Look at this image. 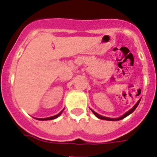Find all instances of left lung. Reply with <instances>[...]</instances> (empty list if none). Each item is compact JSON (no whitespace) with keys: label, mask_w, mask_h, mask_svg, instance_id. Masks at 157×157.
<instances>
[{"label":"left lung","mask_w":157,"mask_h":157,"mask_svg":"<svg viewBox=\"0 0 157 157\" xmlns=\"http://www.w3.org/2000/svg\"><path fill=\"white\" fill-rule=\"evenodd\" d=\"M140 101H141V99L138 100V102H137L136 104H135V105L133 106V108L131 109H130L129 111H128V112H127L126 113H124V115H122V116H121V117H120L119 118H109V117H103V116L99 115V114L97 113H96V112H94V111H93L92 109H91V111H92L93 113H94V115H95V117H98V118H99V119H101V120H105V121H121V120L124 119V118H125V117H128V116L130 115V114H131V113H133L134 111H135V109L137 108V106H138V104H139V102H140Z\"/></svg>","instance_id":"8db88e82"}]
</instances>
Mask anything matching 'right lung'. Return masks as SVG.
Instances as JSON below:
<instances>
[{
	"mask_svg": "<svg viewBox=\"0 0 157 157\" xmlns=\"http://www.w3.org/2000/svg\"><path fill=\"white\" fill-rule=\"evenodd\" d=\"M64 110V109H63V110H62L61 112L59 113V114H57V115H55L53 116V117H47V118H36V119L39 120V121H50V120H53V119H56V118H57L59 116L61 115V113H63V111Z\"/></svg>",
	"mask_w": 157,
	"mask_h": 157,
	"instance_id": "right-lung-1",
	"label": "right lung"
}]
</instances>
